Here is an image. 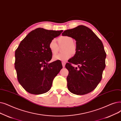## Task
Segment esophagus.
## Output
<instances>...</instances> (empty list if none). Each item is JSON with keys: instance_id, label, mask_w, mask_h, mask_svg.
<instances>
[{"instance_id": "esophagus-1", "label": "esophagus", "mask_w": 121, "mask_h": 121, "mask_svg": "<svg viewBox=\"0 0 121 121\" xmlns=\"http://www.w3.org/2000/svg\"><path fill=\"white\" fill-rule=\"evenodd\" d=\"M65 62H62V66H63V67H65Z\"/></svg>"}]
</instances>
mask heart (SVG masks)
I'll return each instance as SVG.
<instances>
[{
	"label": "heart",
	"mask_w": 121,
	"mask_h": 121,
	"mask_svg": "<svg viewBox=\"0 0 121 121\" xmlns=\"http://www.w3.org/2000/svg\"><path fill=\"white\" fill-rule=\"evenodd\" d=\"M59 45H64L62 53L57 54L53 56V60L65 61L71 57V53L75 54L77 50V45L73 43V39L69 35L61 36L57 39ZM48 48L51 53L54 54L57 53L58 46L55 39L51 40L48 45Z\"/></svg>",
	"instance_id": "b5f03b06"
}]
</instances>
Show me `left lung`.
<instances>
[{"label": "left lung", "instance_id": "1", "mask_svg": "<svg viewBox=\"0 0 121 121\" xmlns=\"http://www.w3.org/2000/svg\"><path fill=\"white\" fill-rule=\"evenodd\" d=\"M62 35L75 39L77 47L75 55L65 65L69 71L68 90L77 95L90 93L101 81L106 66V54L102 41L90 28L83 25L66 30ZM72 64L78 65V68Z\"/></svg>", "mask_w": 121, "mask_h": 121}]
</instances>
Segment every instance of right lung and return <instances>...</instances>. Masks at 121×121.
Segmentation results:
<instances>
[{"label": "right lung", "instance_id": "right-lung-1", "mask_svg": "<svg viewBox=\"0 0 121 121\" xmlns=\"http://www.w3.org/2000/svg\"><path fill=\"white\" fill-rule=\"evenodd\" d=\"M62 31L36 29L28 34L16 50L17 79L29 93L41 94L48 91L54 78L63 68L59 61L48 63L52 55L48 48L50 41Z\"/></svg>", "mask_w": 121, "mask_h": 121}]
</instances>
